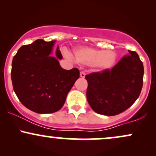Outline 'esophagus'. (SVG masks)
<instances>
[{"mask_svg":"<svg viewBox=\"0 0 156 156\" xmlns=\"http://www.w3.org/2000/svg\"><path fill=\"white\" fill-rule=\"evenodd\" d=\"M85 76H86V73H85V72H83V71H81V72H80V78H85Z\"/></svg>","mask_w":156,"mask_h":156,"instance_id":"obj_1","label":"esophagus"}]
</instances>
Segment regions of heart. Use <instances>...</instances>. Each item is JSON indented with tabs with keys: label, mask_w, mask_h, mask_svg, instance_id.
<instances>
[{
	"label": "heart",
	"mask_w": 156,
	"mask_h": 156,
	"mask_svg": "<svg viewBox=\"0 0 156 156\" xmlns=\"http://www.w3.org/2000/svg\"><path fill=\"white\" fill-rule=\"evenodd\" d=\"M75 56L80 63L92 64L98 70L110 68L115 62V54L112 51L94 49L91 48H80L75 51Z\"/></svg>",
	"instance_id": "1"
}]
</instances>
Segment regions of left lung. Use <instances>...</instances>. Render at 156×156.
Listing matches in <instances>:
<instances>
[{
	"instance_id": "1",
	"label": "left lung",
	"mask_w": 156,
	"mask_h": 156,
	"mask_svg": "<svg viewBox=\"0 0 156 156\" xmlns=\"http://www.w3.org/2000/svg\"><path fill=\"white\" fill-rule=\"evenodd\" d=\"M112 69L92 73L87 98L89 104L100 114L114 116L130 108L137 100L143 86L144 67L136 52L128 51Z\"/></svg>"
}]
</instances>
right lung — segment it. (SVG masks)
<instances>
[{"label":"right lung","mask_w":156,"mask_h":156,"mask_svg":"<svg viewBox=\"0 0 156 156\" xmlns=\"http://www.w3.org/2000/svg\"><path fill=\"white\" fill-rule=\"evenodd\" d=\"M55 42L37 39L22 46L12 60L11 77L16 95L24 106L39 114L60 110L80 76L77 68L61 67L58 48L55 58L50 55Z\"/></svg>","instance_id":"obj_1"}]
</instances>
